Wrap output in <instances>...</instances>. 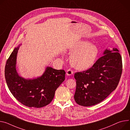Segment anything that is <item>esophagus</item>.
I'll return each instance as SVG.
<instances>
[{
  "mask_svg": "<svg viewBox=\"0 0 130 130\" xmlns=\"http://www.w3.org/2000/svg\"><path fill=\"white\" fill-rule=\"evenodd\" d=\"M73 73V71L72 70H71V69H69V70H68L67 71V75H68V76H70V75H71Z\"/></svg>",
  "mask_w": 130,
  "mask_h": 130,
  "instance_id": "obj_1",
  "label": "esophagus"
}]
</instances>
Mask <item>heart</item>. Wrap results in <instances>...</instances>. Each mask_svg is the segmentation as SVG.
<instances>
[{
  "mask_svg": "<svg viewBox=\"0 0 130 130\" xmlns=\"http://www.w3.org/2000/svg\"><path fill=\"white\" fill-rule=\"evenodd\" d=\"M72 54L70 57L71 66L79 70L91 68L95 63L98 55V49L88 41H80L69 49Z\"/></svg>",
  "mask_w": 130,
  "mask_h": 130,
  "instance_id": "obj_1",
  "label": "heart"
}]
</instances>
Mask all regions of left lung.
I'll use <instances>...</instances> for the list:
<instances>
[{
  "instance_id": "8db88e82",
  "label": "left lung",
  "mask_w": 130,
  "mask_h": 130,
  "mask_svg": "<svg viewBox=\"0 0 130 130\" xmlns=\"http://www.w3.org/2000/svg\"><path fill=\"white\" fill-rule=\"evenodd\" d=\"M122 71V57L118 49H106L93 67L74 74V96L79 105L88 107L101 103L117 88Z\"/></svg>"
}]
</instances>
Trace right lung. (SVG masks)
I'll return each mask as SVG.
<instances>
[{"instance_id":"right-lung-1","label":"right lung","mask_w":130,"mask_h":130,"mask_svg":"<svg viewBox=\"0 0 130 130\" xmlns=\"http://www.w3.org/2000/svg\"><path fill=\"white\" fill-rule=\"evenodd\" d=\"M21 45L14 48L7 60L5 75L7 86L13 96L28 107L41 108L51 103L55 91L65 79V71L47 67L43 75L32 79L20 76L16 69L17 57Z\"/></svg>"}]
</instances>
